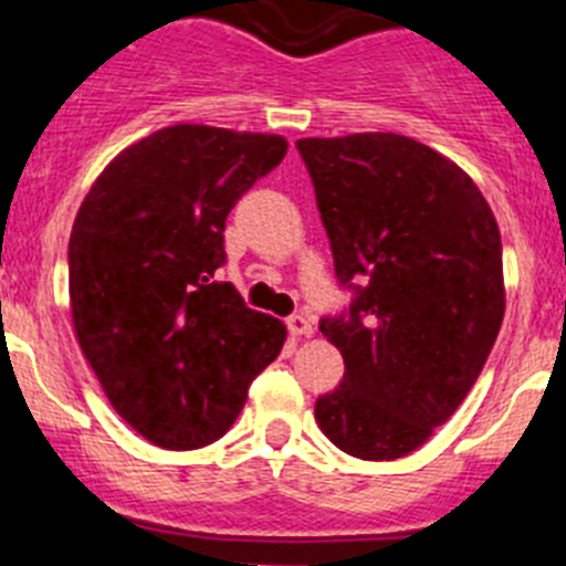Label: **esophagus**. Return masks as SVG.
<instances>
[{"label": "esophagus", "mask_w": 566, "mask_h": 566, "mask_svg": "<svg viewBox=\"0 0 566 566\" xmlns=\"http://www.w3.org/2000/svg\"><path fill=\"white\" fill-rule=\"evenodd\" d=\"M289 332H292V337H312L314 334V326L312 319L303 317V314H292V317L286 319Z\"/></svg>", "instance_id": "1"}]
</instances>
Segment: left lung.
Wrapping results in <instances>:
<instances>
[{"label":"left lung","mask_w":566,"mask_h":566,"mask_svg":"<svg viewBox=\"0 0 566 566\" xmlns=\"http://www.w3.org/2000/svg\"><path fill=\"white\" fill-rule=\"evenodd\" d=\"M345 317L319 323L343 354L314 419L339 451L408 457L453 417L504 319L502 234L462 167L397 133L300 138Z\"/></svg>","instance_id":"left-lung-1"}]
</instances>
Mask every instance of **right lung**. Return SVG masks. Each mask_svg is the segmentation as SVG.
I'll list each match as a JSON object with an SVG mask.
<instances>
[{
  "label": "right lung",
  "instance_id": "obj_1",
  "mask_svg": "<svg viewBox=\"0 0 566 566\" xmlns=\"http://www.w3.org/2000/svg\"><path fill=\"white\" fill-rule=\"evenodd\" d=\"M286 149L283 135L175 124L115 155L78 207L73 332L115 413L158 448L221 439L286 343L214 277L227 214Z\"/></svg>",
  "mask_w": 566,
  "mask_h": 566
}]
</instances>
